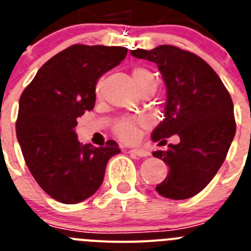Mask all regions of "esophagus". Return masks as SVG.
Returning a JSON list of instances; mask_svg holds the SVG:
<instances>
[{
  "instance_id": "esophagus-1",
  "label": "esophagus",
  "mask_w": 251,
  "mask_h": 251,
  "mask_svg": "<svg viewBox=\"0 0 251 251\" xmlns=\"http://www.w3.org/2000/svg\"><path fill=\"white\" fill-rule=\"evenodd\" d=\"M128 152H131L134 155L140 156V158H147L150 155V151L147 149H143V148H136V149H131Z\"/></svg>"
}]
</instances>
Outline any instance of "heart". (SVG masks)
I'll use <instances>...</instances> for the list:
<instances>
[{
    "mask_svg": "<svg viewBox=\"0 0 251 251\" xmlns=\"http://www.w3.org/2000/svg\"><path fill=\"white\" fill-rule=\"evenodd\" d=\"M131 75L135 84H136V88L139 89V92H155L156 87H158V77L149 68H147V67H135L131 72ZM102 82L100 80L99 83H97V87H96L97 93L100 92ZM136 127H138V121L136 120L125 117V119L119 120L115 124L113 132L121 140L131 141L136 136Z\"/></svg>",
    "mask_w": 251,
    "mask_h": 251,
    "instance_id": "obj_1",
    "label": "heart"
}]
</instances>
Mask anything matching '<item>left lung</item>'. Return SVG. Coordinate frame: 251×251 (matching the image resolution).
<instances>
[{
    "instance_id": "obj_1",
    "label": "left lung",
    "mask_w": 251,
    "mask_h": 251,
    "mask_svg": "<svg viewBox=\"0 0 251 251\" xmlns=\"http://www.w3.org/2000/svg\"><path fill=\"white\" fill-rule=\"evenodd\" d=\"M130 53L155 63L167 86L164 120L151 132L152 141L165 145L174 134L180 139L152 152L169 167L156 192L171 200L193 197L215 177L236 132L230 93L216 72L191 51L160 45Z\"/></svg>"
}]
</instances>
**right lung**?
I'll return each instance as SVG.
<instances>
[{"label": "right lung", "mask_w": 251, "mask_h": 251, "mask_svg": "<svg viewBox=\"0 0 251 251\" xmlns=\"http://www.w3.org/2000/svg\"><path fill=\"white\" fill-rule=\"evenodd\" d=\"M127 48L74 44L50 58L21 93L16 136L24 159L41 189L55 201L82 202L95 193L116 141L83 145L74 127L96 102L102 74L125 59Z\"/></svg>", "instance_id": "1"}]
</instances>
